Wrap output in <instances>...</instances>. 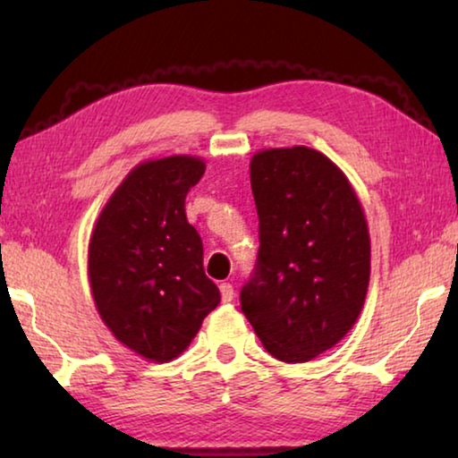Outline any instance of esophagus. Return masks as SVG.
Instances as JSON below:
<instances>
[{
  "label": "esophagus",
  "mask_w": 458,
  "mask_h": 458,
  "mask_svg": "<svg viewBox=\"0 0 458 458\" xmlns=\"http://www.w3.org/2000/svg\"><path fill=\"white\" fill-rule=\"evenodd\" d=\"M220 294H222L224 303H230V301L234 299V286H232L230 283H222L220 284Z\"/></svg>",
  "instance_id": "1"
}]
</instances>
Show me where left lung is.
Returning a JSON list of instances; mask_svg holds the SVG:
<instances>
[{
	"label": "left lung",
	"mask_w": 458,
	"mask_h": 458,
	"mask_svg": "<svg viewBox=\"0 0 458 458\" xmlns=\"http://www.w3.org/2000/svg\"><path fill=\"white\" fill-rule=\"evenodd\" d=\"M250 185L260 248L240 305L273 358L311 361L350 333L366 303V214L347 175L305 145L254 153Z\"/></svg>",
	"instance_id": "8db88e82"
}]
</instances>
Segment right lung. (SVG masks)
<instances>
[{
    "mask_svg": "<svg viewBox=\"0 0 458 458\" xmlns=\"http://www.w3.org/2000/svg\"><path fill=\"white\" fill-rule=\"evenodd\" d=\"M206 172L196 155L131 169L100 210L89 242V281L114 339L149 361L185 352L220 291L204 273V248L185 196Z\"/></svg>",
    "mask_w": 458,
    "mask_h": 458,
    "instance_id": "add662e5",
    "label": "right lung"
}]
</instances>
